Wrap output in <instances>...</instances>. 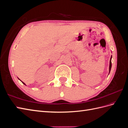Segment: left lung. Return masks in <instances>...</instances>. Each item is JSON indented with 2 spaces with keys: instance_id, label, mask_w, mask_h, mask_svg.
<instances>
[{
  "instance_id": "left-lung-1",
  "label": "left lung",
  "mask_w": 128,
  "mask_h": 128,
  "mask_svg": "<svg viewBox=\"0 0 128 128\" xmlns=\"http://www.w3.org/2000/svg\"><path fill=\"white\" fill-rule=\"evenodd\" d=\"M112 56H111L110 57V67H109V74L111 70V68H112V62H111V60H112Z\"/></svg>"
}]
</instances>
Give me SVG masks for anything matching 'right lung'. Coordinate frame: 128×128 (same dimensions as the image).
I'll return each mask as SVG.
<instances>
[{
    "mask_svg": "<svg viewBox=\"0 0 128 128\" xmlns=\"http://www.w3.org/2000/svg\"><path fill=\"white\" fill-rule=\"evenodd\" d=\"M18 80H20V79H19L18 78ZM21 82H22V83L23 84H24V85H25V86H26V84H25V83H24V82H22V81H21Z\"/></svg>",
    "mask_w": 128,
    "mask_h": 128,
    "instance_id": "right-lung-1",
    "label": "right lung"
}]
</instances>
